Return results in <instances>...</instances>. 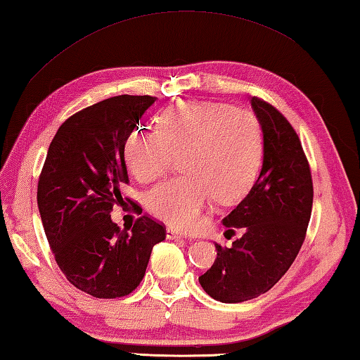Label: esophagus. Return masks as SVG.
Segmentation results:
<instances>
[{
	"mask_svg": "<svg viewBox=\"0 0 360 360\" xmlns=\"http://www.w3.org/2000/svg\"><path fill=\"white\" fill-rule=\"evenodd\" d=\"M167 238L168 240H176V238H186V236L182 235L179 230H176L173 227H168L167 229Z\"/></svg>",
	"mask_w": 360,
	"mask_h": 360,
	"instance_id": "1",
	"label": "esophagus"
}]
</instances>
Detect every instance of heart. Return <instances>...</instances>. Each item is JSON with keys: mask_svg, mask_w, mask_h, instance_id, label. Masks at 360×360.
<instances>
[{"mask_svg": "<svg viewBox=\"0 0 360 360\" xmlns=\"http://www.w3.org/2000/svg\"><path fill=\"white\" fill-rule=\"evenodd\" d=\"M179 155V178L162 182L146 197L150 214L172 227L195 230L211 198L238 200L255 179L262 131L254 114L221 103L179 101L158 117V129L138 125L124 144V160L139 182L155 181Z\"/></svg>", "mask_w": 360, "mask_h": 360, "instance_id": "1", "label": "heart"}]
</instances>
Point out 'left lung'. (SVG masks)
<instances>
[{
    "mask_svg": "<svg viewBox=\"0 0 360 360\" xmlns=\"http://www.w3.org/2000/svg\"><path fill=\"white\" fill-rule=\"evenodd\" d=\"M262 129V168L251 191L222 224L243 230L198 278L208 295L240 303L270 290L289 270L307 235L313 208L311 172L288 119L266 101L251 98Z\"/></svg>",
    "mask_w": 360,
    "mask_h": 360,
    "instance_id": "obj_1",
    "label": "left lung"
}]
</instances>
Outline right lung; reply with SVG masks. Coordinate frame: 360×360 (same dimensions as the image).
I'll return each mask as SVG.
<instances>
[{
    "label": "right lung",
    "instance_id": "obj_1",
    "mask_svg": "<svg viewBox=\"0 0 360 360\" xmlns=\"http://www.w3.org/2000/svg\"><path fill=\"white\" fill-rule=\"evenodd\" d=\"M119 95L82 109L60 125L38 182V208L49 245L66 279L96 298L129 295L144 278L165 227L141 216L131 231L112 222L129 182L124 144L155 103Z\"/></svg>",
    "mask_w": 360,
    "mask_h": 360
}]
</instances>
